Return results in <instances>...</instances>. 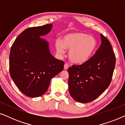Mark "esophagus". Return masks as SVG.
<instances>
[{
	"mask_svg": "<svg viewBox=\"0 0 125 125\" xmlns=\"http://www.w3.org/2000/svg\"><path fill=\"white\" fill-rule=\"evenodd\" d=\"M68 68H69V65H68V64H67V63H65V64H64V69H65V70L68 69Z\"/></svg>",
	"mask_w": 125,
	"mask_h": 125,
	"instance_id": "1",
	"label": "esophagus"
}]
</instances>
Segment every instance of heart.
<instances>
[{
    "instance_id": "heart-1",
    "label": "heart",
    "mask_w": 125,
    "mask_h": 125,
    "mask_svg": "<svg viewBox=\"0 0 125 125\" xmlns=\"http://www.w3.org/2000/svg\"><path fill=\"white\" fill-rule=\"evenodd\" d=\"M58 53L62 54L65 49L69 51L68 56L72 62L83 64L89 60L94 53L97 47L94 37L83 32H76L66 34L62 40L56 42Z\"/></svg>"
}]
</instances>
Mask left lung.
<instances>
[{"instance_id": "obj_1", "label": "left lung", "mask_w": 125, "mask_h": 125, "mask_svg": "<svg viewBox=\"0 0 125 125\" xmlns=\"http://www.w3.org/2000/svg\"><path fill=\"white\" fill-rule=\"evenodd\" d=\"M101 44L94 55L80 65L68 68V88L76 101L87 103L94 100L110 85L115 65L112 45L101 34Z\"/></svg>"}]
</instances>
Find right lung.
Instances as JSON below:
<instances>
[{"label": "right lung", "instance_id": "1", "mask_svg": "<svg viewBox=\"0 0 125 125\" xmlns=\"http://www.w3.org/2000/svg\"><path fill=\"white\" fill-rule=\"evenodd\" d=\"M52 24L27 28L12 45L11 77L21 93L35 98L47 92L51 80L62 71L64 62L50 52L48 42L40 37L51 32Z\"/></svg>", "mask_w": 125, "mask_h": 125}]
</instances>
